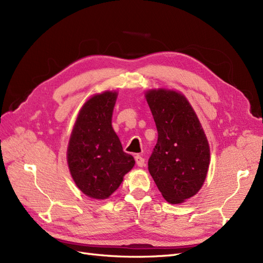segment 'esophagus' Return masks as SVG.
<instances>
[{
  "instance_id": "1",
  "label": "esophagus",
  "mask_w": 263,
  "mask_h": 263,
  "mask_svg": "<svg viewBox=\"0 0 263 263\" xmlns=\"http://www.w3.org/2000/svg\"><path fill=\"white\" fill-rule=\"evenodd\" d=\"M135 160H136V163L138 164V166H144L145 165V159L142 158L141 156H139V155L135 156Z\"/></svg>"
}]
</instances>
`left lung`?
I'll list each match as a JSON object with an SVG mask.
<instances>
[{
	"label": "left lung",
	"mask_w": 263,
	"mask_h": 263,
	"mask_svg": "<svg viewBox=\"0 0 263 263\" xmlns=\"http://www.w3.org/2000/svg\"><path fill=\"white\" fill-rule=\"evenodd\" d=\"M145 98L158 130L148 170L166 202L184 203L202 189L208 176V137L184 94L159 87L146 91Z\"/></svg>",
	"instance_id": "8db88e82"
}]
</instances>
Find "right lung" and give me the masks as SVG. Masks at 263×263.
I'll return each mask as SVG.
<instances>
[{
  "mask_svg": "<svg viewBox=\"0 0 263 263\" xmlns=\"http://www.w3.org/2000/svg\"><path fill=\"white\" fill-rule=\"evenodd\" d=\"M118 92L106 90L85 101L70 135L67 162L76 185L94 200H106L135 165L112 127Z\"/></svg>",
  "mask_w": 263,
  "mask_h": 263,
  "instance_id": "add662e5",
  "label": "right lung"
}]
</instances>
